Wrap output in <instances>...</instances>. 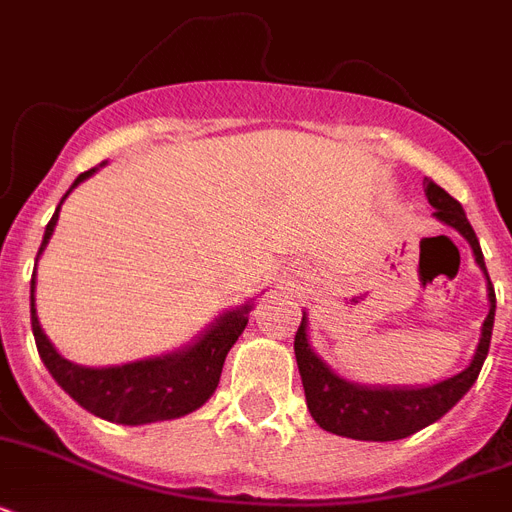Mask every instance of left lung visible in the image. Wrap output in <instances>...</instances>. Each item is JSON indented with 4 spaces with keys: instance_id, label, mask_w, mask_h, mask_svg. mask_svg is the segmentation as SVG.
<instances>
[{
    "instance_id": "1",
    "label": "left lung",
    "mask_w": 512,
    "mask_h": 512,
    "mask_svg": "<svg viewBox=\"0 0 512 512\" xmlns=\"http://www.w3.org/2000/svg\"><path fill=\"white\" fill-rule=\"evenodd\" d=\"M425 196H428L430 207L436 209L433 217L441 223L454 228L462 239L468 241L476 257L478 268L486 276V292H489V313H486L481 337H478L476 353L470 358V364L460 374H452L441 382L433 385H412V388H398V385H361V382H350L332 372L327 361L316 356V350L308 337V319L300 321V329L295 335V356L297 369L303 377L305 401H308V412L319 428L335 433V436L356 438V441H398L417 433V430L428 428L430 422L441 420L457 401H460L473 382L478 380V372L486 361L489 353V342H492L494 329V308H497V297L494 287L489 281L486 271L484 252L476 239L473 225L465 217V209L457 199L436 185L433 180L425 177Z\"/></svg>"
}]
</instances>
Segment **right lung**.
<instances>
[{
  "instance_id": "right-lung-1",
  "label": "right lung",
  "mask_w": 512,
  "mask_h": 512,
  "mask_svg": "<svg viewBox=\"0 0 512 512\" xmlns=\"http://www.w3.org/2000/svg\"><path fill=\"white\" fill-rule=\"evenodd\" d=\"M100 167H92L76 177L60 204L68 199V193L74 191L76 185L95 175ZM60 204L44 228V239L36 252V260L42 257L44 247L58 225ZM34 289L36 271L31 276V329H34L36 350H39L47 372L76 404L84 406L100 420L116 422V425L177 420V417L196 412L199 406L207 404L220 382L225 356L244 332L249 311H252V303H244L239 308L220 313L191 345L164 353V356L140 358V361L116 366H82L60 356L50 337L44 335L39 316H36Z\"/></svg>"
}]
</instances>
